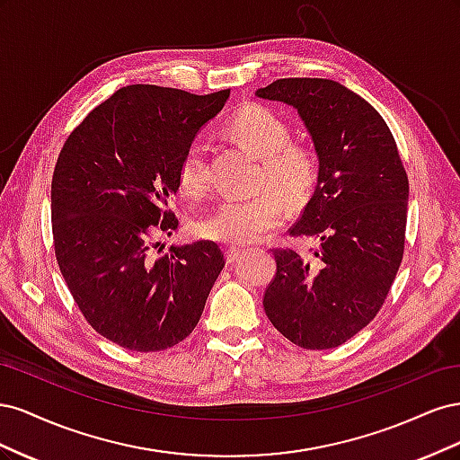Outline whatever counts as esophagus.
I'll return each mask as SVG.
<instances>
[{
    "label": "esophagus",
    "mask_w": 460,
    "mask_h": 460,
    "mask_svg": "<svg viewBox=\"0 0 460 460\" xmlns=\"http://www.w3.org/2000/svg\"><path fill=\"white\" fill-rule=\"evenodd\" d=\"M242 253H243V249H240V247H230L228 252H226V262H228V264H234L235 261H238V259L242 257Z\"/></svg>",
    "instance_id": "esophagus-1"
}]
</instances>
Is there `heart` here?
<instances>
[{
	"label": "heart",
	"mask_w": 460,
	"mask_h": 460,
	"mask_svg": "<svg viewBox=\"0 0 460 460\" xmlns=\"http://www.w3.org/2000/svg\"><path fill=\"white\" fill-rule=\"evenodd\" d=\"M228 132L245 149L262 159L261 186L272 188L289 201L297 203L309 196L316 180L313 151L289 144V124L274 111L261 105L240 109L228 122ZM178 182L190 196H199L208 186L205 146L191 142L178 166ZM274 191L255 198H226L198 222L203 238L222 243H253L282 222L284 208Z\"/></svg>",
	"instance_id": "1"
}]
</instances>
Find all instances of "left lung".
<instances>
[{"label":"left lung","instance_id":"obj_1","mask_svg":"<svg viewBox=\"0 0 460 460\" xmlns=\"http://www.w3.org/2000/svg\"><path fill=\"white\" fill-rule=\"evenodd\" d=\"M255 95L297 111L318 159L314 191L289 234L320 247L311 259L276 249L264 313L291 343L332 349L378 314L395 280L407 172L378 111L340 82L280 78Z\"/></svg>","mask_w":460,"mask_h":460}]
</instances>
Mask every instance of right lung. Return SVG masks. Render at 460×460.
<instances>
[{
	"instance_id": "obj_1",
	"label": "right lung",
	"mask_w": 460,
	"mask_h": 460,
	"mask_svg": "<svg viewBox=\"0 0 460 460\" xmlns=\"http://www.w3.org/2000/svg\"><path fill=\"white\" fill-rule=\"evenodd\" d=\"M134 84L97 105L65 142L51 180L55 257L90 326L130 351H163L198 326L225 255L215 242L149 253L172 234L169 203L186 147L228 102ZM159 243V242H157Z\"/></svg>"
}]
</instances>
